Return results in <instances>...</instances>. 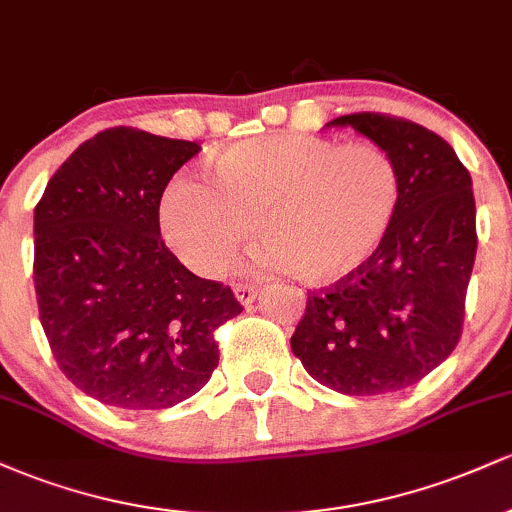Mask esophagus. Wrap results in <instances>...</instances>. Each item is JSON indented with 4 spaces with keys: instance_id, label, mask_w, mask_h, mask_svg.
I'll return each mask as SVG.
<instances>
[{
    "instance_id": "1",
    "label": "esophagus",
    "mask_w": 512,
    "mask_h": 512,
    "mask_svg": "<svg viewBox=\"0 0 512 512\" xmlns=\"http://www.w3.org/2000/svg\"><path fill=\"white\" fill-rule=\"evenodd\" d=\"M233 293H236L238 303L248 308V305L255 303V298L260 296V289H257V286H250V284H236L233 286Z\"/></svg>"
}]
</instances>
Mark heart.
<instances>
[{
  "instance_id": "1",
  "label": "heart",
  "mask_w": 512,
  "mask_h": 512,
  "mask_svg": "<svg viewBox=\"0 0 512 512\" xmlns=\"http://www.w3.org/2000/svg\"><path fill=\"white\" fill-rule=\"evenodd\" d=\"M211 178L180 175L161 199L163 238L204 276L226 272L257 226L269 267L337 284L373 260L402 199V175L385 149L310 134L228 146L211 161Z\"/></svg>"
}]
</instances>
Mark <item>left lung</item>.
<instances>
[{
	"label": "left lung",
	"instance_id": "left-lung-1",
	"mask_svg": "<svg viewBox=\"0 0 512 512\" xmlns=\"http://www.w3.org/2000/svg\"><path fill=\"white\" fill-rule=\"evenodd\" d=\"M330 125L356 129L395 158L402 199L373 260L310 293L291 349L320 385L387 395L426 378L462 334L477 255L472 178L455 149L416 122L356 113Z\"/></svg>",
	"mask_w": 512,
	"mask_h": 512
}]
</instances>
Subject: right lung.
Masks as SVG:
<instances>
[{
	"mask_svg": "<svg viewBox=\"0 0 512 512\" xmlns=\"http://www.w3.org/2000/svg\"><path fill=\"white\" fill-rule=\"evenodd\" d=\"M202 146L98 132L52 175L33 216L40 325L57 366L108 407L168 409L207 385L214 330L243 305L166 248L158 207Z\"/></svg>",
	"mask_w": 512,
	"mask_h": 512,
	"instance_id": "1",
	"label": "right lung"
}]
</instances>
